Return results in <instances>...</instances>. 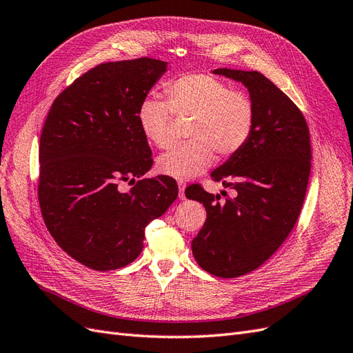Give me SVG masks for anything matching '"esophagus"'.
<instances>
[{
    "instance_id": "34e87169",
    "label": "esophagus",
    "mask_w": 353,
    "mask_h": 353,
    "mask_svg": "<svg viewBox=\"0 0 353 353\" xmlns=\"http://www.w3.org/2000/svg\"><path fill=\"white\" fill-rule=\"evenodd\" d=\"M178 190H179V199H185V183L184 181H178Z\"/></svg>"
}]
</instances>
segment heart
<instances>
[{
    "label": "heart",
    "instance_id": "obj_1",
    "mask_svg": "<svg viewBox=\"0 0 353 353\" xmlns=\"http://www.w3.org/2000/svg\"><path fill=\"white\" fill-rule=\"evenodd\" d=\"M168 103L147 97L138 105L143 134L159 148L172 143V113L193 117L191 141L178 144L157 159L160 172L175 179L194 178L219 157H231L249 141L254 128V104L248 94L205 73H188L166 83Z\"/></svg>",
    "mask_w": 353,
    "mask_h": 353
}]
</instances>
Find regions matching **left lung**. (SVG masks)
<instances>
[{
    "label": "left lung",
    "mask_w": 353,
    "mask_h": 353,
    "mask_svg": "<svg viewBox=\"0 0 353 353\" xmlns=\"http://www.w3.org/2000/svg\"><path fill=\"white\" fill-rule=\"evenodd\" d=\"M241 82L254 104L249 141L212 172L236 191L223 201L200 185L185 191L206 209V222L191 241L194 259L221 279L259 268L279 250L301 215L311 172V140L302 112L261 72L215 69Z\"/></svg>",
    "instance_id": "left-lung-1"
}]
</instances>
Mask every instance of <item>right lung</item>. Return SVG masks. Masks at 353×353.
I'll use <instances>...</instances> for the list:
<instances>
[{
  "label": "right lung",
  "instance_id": "add662e5",
  "mask_svg": "<svg viewBox=\"0 0 353 353\" xmlns=\"http://www.w3.org/2000/svg\"><path fill=\"white\" fill-rule=\"evenodd\" d=\"M166 66L148 57L101 63L59 94L42 128V218L60 248L91 270L134 262L148 222L178 197L170 176L136 181L153 165L138 105ZM123 182L133 185L130 192Z\"/></svg>",
  "mask_w": 353,
  "mask_h": 353
}]
</instances>
